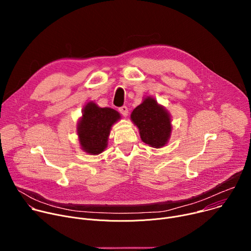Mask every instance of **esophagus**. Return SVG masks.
<instances>
[{"instance_id": "esophagus-1", "label": "esophagus", "mask_w": 251, "mask_h": 251, "mask_svg": "<svg viewBox=\"0 0 251 251\" xmlns=\"http://www.w3.org/2000/svg\"><path fill=\"white\" fill-rule=\"evenodd\" d=\"M119 111H120V113H121L124 117H126V116L128 115V108H127V106H125V105H123V106L120 107Z\"/></svg>"}]
</instances>
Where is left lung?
Returning a JSON list of instances; mask_svg holds the SVG:
<instances>
[{"label": "left lung", "mask_w": 251, "mask_h": 251, "mask_svg": "<svg viewBox=\"0 0 251 251\" xmlns=\"http://www.w3.org/2000/svg\"><path fill=\"white\" fill-rule=\"evenodd\" d=\"M131 120L139 128L142 141L154 148L165 146L172 130L169 113L152 97L133 110Z\"/></svg>", "instance_id": "8db88e82"}]
</instances>
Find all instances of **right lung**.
Returning <instances> with one entry per match:
<instances>
[{
	"label": "right lung",
	"mask_w": 251,
	"mask_h": 251,
	"mask_svg": "<svg viewBox=\"0 0 251 251\" xmlns=\"http://www.w3.org/2000/svg\"><path fill=\"white\" fill-rule=\"evenodd\" d=\"M120 119V114L111 108H100L89 102L82 111L77 127L81 148L91 155H97L107 147L112 125Z\"/></svg>",
	"instance_id": "1"
}]
</instances>
